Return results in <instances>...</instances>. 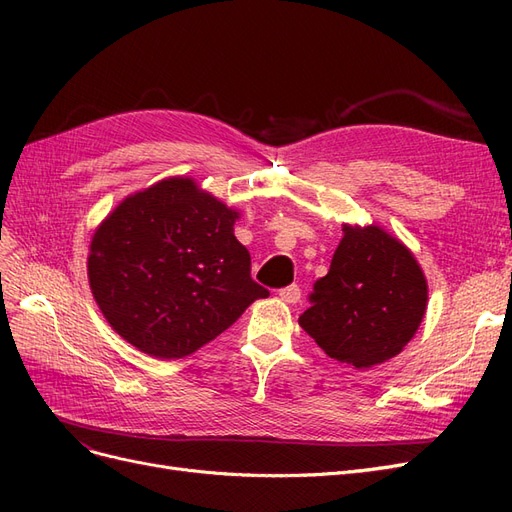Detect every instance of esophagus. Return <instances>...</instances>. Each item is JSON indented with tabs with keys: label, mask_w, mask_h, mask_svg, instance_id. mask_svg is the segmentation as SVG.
<instances>
[{
	"label": "esophagus",
	"mask_w": 512,
	"mask_h": 512,
	"mask_svg": "<svg viewBox=\"0 0 512 512\" xmlns=\"http://www.w3.org/2000/svg\"><path fill=\"white\" fill-rule=\"evenodd\" d=\"M280 299L286 303H297L301 299V288L297 284H290L286 288H280Z\"/></svg>",
	"instance_id": "esophagus-1"
}]
</instances>
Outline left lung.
<instances>
[{
    "label": "left lung",
    "instance_id": "left-lung-1",
    "mask_svg": "<svg viewBox=\"0 0 512 512\" xmlns=\"http://www.w3.org/2000/svg\"><path fill=\"white\" fill-rule=\"evenodd\" d=\"M299 324L339 363L367 369L401 352L425 316L427 282L414 256L378 226H346L329 273Z\"/></svg>",
    "mask_w": 512,
    "mask_h": 512
}]
</instances>
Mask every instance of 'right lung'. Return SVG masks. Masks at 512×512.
I'll return each mask as SVG.
<instances>
[{
    "mask_svg": "<svg viewBox=\"0 0 512 512\" xmlns=\"http://www.w3.org/2000/svg\"><path fill=\"white\" fill-rule=\"evenodd\" d=\"M237 213L192 179L138 192L96 230L91 292L108 324L141 352L170 361L224 333L269 290L235 237Z\"/></svg>",
    "mask_w": 512,
    "mask_h": 512,
    "instance_id": "obj_1",
    "label": "right lung"
}]
</instances>
